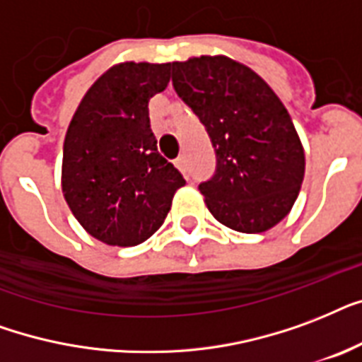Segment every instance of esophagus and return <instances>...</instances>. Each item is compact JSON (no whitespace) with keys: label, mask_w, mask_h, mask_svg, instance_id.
Listing matches in <instances>:
<instances>
[{"label":"esophagus","mask_w":362,"mask_h":362,"mask_svg":"<svg viewBox=\"0 0 362 362\" xmlns=\"http://www.w3.org/2000/svg\"><path fill=\"white\" fill-rule=\"evenodd\" d=\"M175 168H177V170H181V172H185V170H187V156L185 155L179 156L177 160H175Z\"/></svg>","instance_id":"esophagus-1"}]
</instances>
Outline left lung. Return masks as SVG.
<instances>
[{"instance_id": "8db88e82", "label": "left lung", "mask_w": 362, "mask_h": 362, "mask_svg": "<svg viewBox=\"0 0 362 362\" xmlns=\"http://www.w3.org/2000/svg\"><path fill=\"white\" fill-rule=\"evenodd\" d=\"M173 88L211 137L217 170L200 183L207 209L236 232L270 230L295 206L306 156L283 102L228 56L172 62Z\"/></svg>"}]
</instances>
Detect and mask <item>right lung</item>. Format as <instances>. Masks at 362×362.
<instances>
[{
    "instance_id": "obj_1",
    "label": "right lung",
    "mask_w": 362,
    "mask_h": 362,
    "mask_svg": "<svg viewBox=\"0 0 362 362\" xmlns=\"http://www.w3.org/2000/svg\"><path fill=\"white\" fill-rule=\"evenodd\" d=\"M170 83V64L120 62L94 81L67 126L62 192L92 238L137 245L162 226L185 185L162 158L149 100Z\"/></svg>"
}]
</instances>
